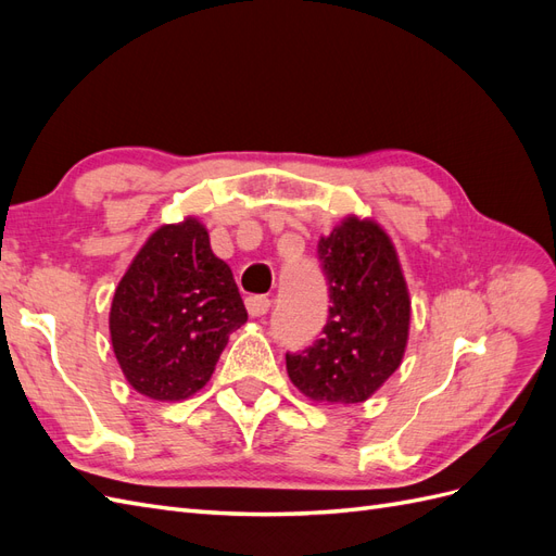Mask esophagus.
I'll list each match as a JSON object with an SVG mask.
<instances>
[{
    "instance_id": "obj_1",
    "label": "esophagus",
    "mask_w": 556,
    "mask_h": 556,
    "mask_svg": "<svg viewBox=\"0 0 556 556\" xmlns=\"http://www.w3.org/2000/svg\"><path fill=\"white\" fill-rule=\"evenodd\" d=\"M245 308L252 317H262L268 313V308H271V299L266 296H248L245 299Z\"/></svg>"
}]
</instances>
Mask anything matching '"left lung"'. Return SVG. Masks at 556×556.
Instances as JSON below:
<instances>
[{"label": "left lung", "instance_id": "obj_1", "mask_svg": "<svg viewBox=\"0 0 556 556\" xmlns=\"http://www.w3.org/2000/svg\"><path fill=\"white\" fill-rule=\"evenodd\" d=\"M329 285V317L304 352L285 355L301 394L362 403L401 366L410 329V296L392 239L374 220L348 215L317 243Z\"/></svg>", "mask_w": 556, "mask_h": 556}]
</instances>
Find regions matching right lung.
I'll return each mask as SVG.
<instances>
[{
    "label": "right lung",
    "instance_id": "right-lung-1",
    "mask_svg": "<svg viewBox=\"0 0 556 556\" xmlns=\"http://www.w3.org/2000/svg\"><path fill=\"white\" fill-rule=\"evenodd\" d=\"M248 319L231 268L213 255L197 217L162 225L117 282L109 329L127 382L155 401H182L204 387Z\"/></svg>",
    "mask_w": 556,
    "mask_h": 556
}]
</instances>
